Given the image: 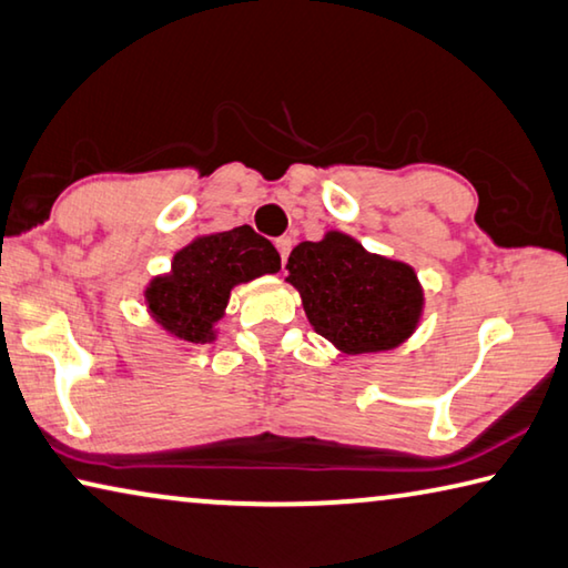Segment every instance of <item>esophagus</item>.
I'll use <instances>...</instances> for the list:
<instances>
[{
	"mask_svg": "<svg viewBox=\"0 0 568 568\" xmlns=\"http://www.w3.org/2000/svg\"><path fill=\"white\" fill-rule=\"evenodd\" d=\"M275 247H277V252H281V260H283V265L287 263V255H291V247H293V240L291 237H277L275 240Z\"/></svg>",
	"mask_w": 568,
	"mask_h": 568,
	"instance_id": "esophagus-1",
	"label": "esophagus"
}]
</instances>
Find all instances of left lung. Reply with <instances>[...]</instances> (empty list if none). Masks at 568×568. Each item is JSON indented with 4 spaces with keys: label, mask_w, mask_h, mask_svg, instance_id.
<instances>
[{
    "label": "left lung",
    "mask_w": 568,
    "mask_h": 568,
    "mask_svg": "<svg viewBox=\"0 0 568 568\" xmlns=\"http://www.w3.org/2000/svg\"><path fill=\"white\" fill-rule=\"evenodd\" d=\"M285 270L311 326L344 354L397 348L419 326L425 291L414 267L374 255L344 232L301 242Z\"/></svg>",
    "instance_id": "1"
}]
</instances>
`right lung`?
<instances>
[{"instance_id":"1","label":"right lung","mask_w":568,"mask_h":568,"mask_svg":"<svg viewBox=\"0 0 568 568\" xmlns=\"http://www.w3.org/2000/svg\"><path fill=\"white\" fill-rule=\"evenodd\" d=\"M277 270L281 255L273 242L242 224L189 242L171 260L169 273L146 285L143 298L151 318L171 336L210 344L217 338L214 323L224 316L232 287Z\"/></svg>"}]
</instances>
